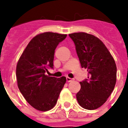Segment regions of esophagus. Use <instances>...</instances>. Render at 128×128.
<instances>
[{
	"instance_id": "1",
	"label": "esophagus",
	"mask_w": 128,
	"mask_h": 128,
	"mask_svg": "<svg viewBox=\"0 0 128 128\" xmlns=\"http://www.w3.org/2000/svg\"><path fill=\"white\" fill-rule=\"evenodd\" d=\"M72 80H73V79H72V78H69V77H66V81H67L68 82H72Z\"/></svg>"
}]
</instances>
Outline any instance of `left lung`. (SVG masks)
Listing matches in <instances>:
<instances>
[{
    "mask_svg": "<svg viewBox=\"0 0 128 128\" xmlns=\"http://www.w3.org/2000/svg\"><path fill=\"white\" fill-rule=\"evenodd\" d=\"M82 68L88 72L80 82L76 94L78 104L86 110H95L105 103L115 87L117 68L112 56L98 38L86 32L70 34Z\"/></svg>",
    "mask_w": 128,
    "mask_h": 128,
    "instance_id": "8db88e82",
    "label": "left lung"
}]
</instances>
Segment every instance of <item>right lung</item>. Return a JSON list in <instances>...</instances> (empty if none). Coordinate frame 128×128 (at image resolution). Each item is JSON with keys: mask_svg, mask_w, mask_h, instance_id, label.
Returning <instances> with one entry per match:
<instances>
[{"mask_svg": "<svg viewBox=\"0 0 128 128\" xmlns=\"http://www.w3.org/2000/svg\"><path fill=\"white\" fill-rule=\"evenodd\" d=\"M66 36L50 32L36 35L17 63L16 75L19 90L30 105L40 111H48L54 107L66 83L64 76L58 78L45 73L48 68H53L55 49Z\"/></svg>", "mask_w": 128, "mask_h": 128, "instance_id": "right-lung-1", "label": "right lung"}]
</instances>
